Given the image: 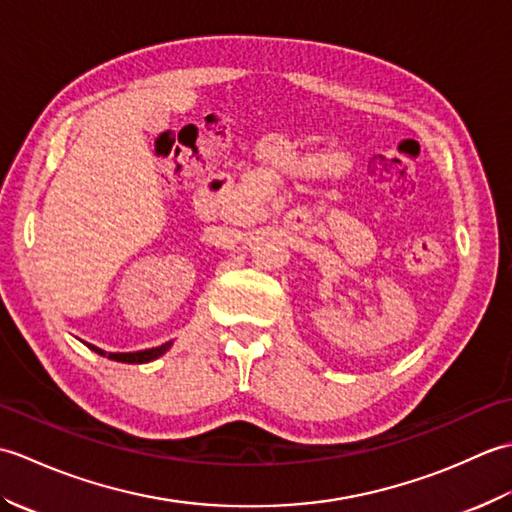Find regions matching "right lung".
I'll return each mask as SVG.
<instances>
[{
    "mask_svg": "<svg viewBox=\"0 0 512 512\" xmlns=\"http://www.w3.org/2000/svg\"><path fill=\"white\" fill-rule=\"evenodd\" d=\"M90 347L92 352H96V354H101V356H107V358H112V361H118V363H132V365H140V363H149V361H156L158 356H162L165 354L169 347H171V341L169 343H165V345H160V347H151V350H140V352H103L101 347H96V345H92V343H85Z\"/></svg>",
    "mask_w": 512,
    "mask_h": 512,
    "instance_id": "1",
    "label": "right lung"
}]
</instances>
